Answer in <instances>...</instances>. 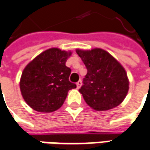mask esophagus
Listing matches in <instances>:
<instances>
[{"label": "esophagus", "instance_id": "1", "mask_svg": "<svg viewBox=\"0 0 150 150\" xmlns=\"http://www.w3.org/2000/svg\"><path fill=\"white\" fill-rule=\"evenodd\" d=\"M81 85H82V81L81 80H79L77 83H76V86H77V88H79L81 87Z\"/></svg>", "mask_w": 150, "mask_h": 150}]
</instances>
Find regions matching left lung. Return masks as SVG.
I'll return each instance as SVG.
<instances>
[{"label": "left lung", "instance_id": "obj_1", "mask_svg": "<svg viewBox=\"0 0 150 150\" xmlns=\"http://www.w3.org/2000/svg\"><path fill=\"white\" fill-rule=\"evenodd\" d=\"M76 53L88 71L79 90L86 103L96 111L121 104L129 90V79L121 63L101 48L76 49Z\"/></svg>", "mask_w": 150, "mask_h": 150}]
</instances>
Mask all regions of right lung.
<instances>
[{"label": "right lung", "mask_w": 150, "mask_h": 150, "mask_svg": "<svg viewBox=\"0 0 150 150\" xmlns=\"http://www.w3.org/2000/svg\"><path fill=\"white\" fill-rule=\"evenodd\" d=\"M71 54V51L49 48L25 67L19 88L31 108L39 112H52L64 103L68 91L76 88L69 80L71 70L66 66Z\"/></svg>", "instance_id": "add662e5"}]
</instances>
